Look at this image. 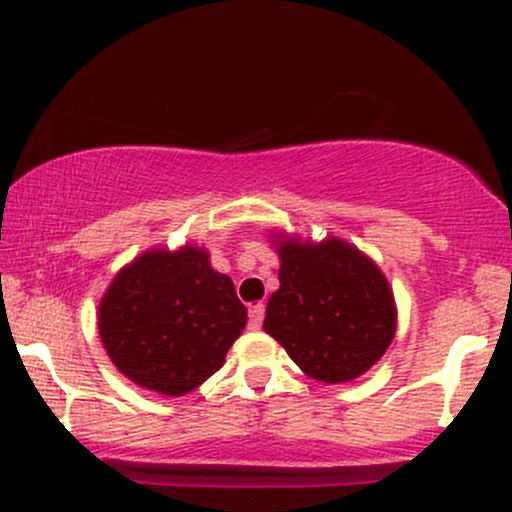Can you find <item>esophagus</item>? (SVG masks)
Wrapping results in <instances>:
<instances>
[{"label": "esophagus", "instance_id": "esophagus-1", "mask_svg": "<svg viewBox=\"0 0 512 512\" xmlns=\"http://www.w3.org/2000/svg\"><path fill=\"white\" fill-rule=\"evenodd\" d=\"M262 320H264V305L257 303L250 308V320H248V327L252 332H257L262 327Z\"/></svg>", "mask_w": 512, "mask_h": 512}]
</instances>
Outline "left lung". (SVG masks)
<instances>
[{"label":"left lung","instance_id":"8db88e82","mask_svg":"<svg viewBox=\"0 0 512 512\" xmlns=\"http://www.w3.org/2000/svg\"><path fill=\"white\" fill-rule=\"evenodd\" d=\"M279 289L269 296L264 332L322 383H346L380 361L397 330V308L378 264L339 238H284Z\"/></svg>","mask_w":512,"mask_h":512}]
</instances>
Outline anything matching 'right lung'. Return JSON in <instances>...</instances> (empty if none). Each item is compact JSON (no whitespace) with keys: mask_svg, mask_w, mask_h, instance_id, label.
<instances>
[{"mask_svg":"<svg viewBox=\"0 0 512 512\" xmlns=\"http://www.w3.org/2000/svg\"><path fill=\"white\" fill-rule=\"evenodd\" d=\"M245 322L233 281L195 245L146 250L117 272L98 305L110 361L132 383L168 397L214 375Z\"/></svg>","mask_w":512,"mask_h":512,"instance_id":"1","label":"right lung"}]
</instances>
